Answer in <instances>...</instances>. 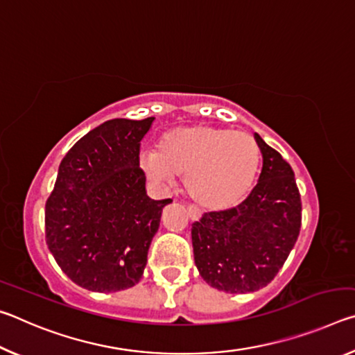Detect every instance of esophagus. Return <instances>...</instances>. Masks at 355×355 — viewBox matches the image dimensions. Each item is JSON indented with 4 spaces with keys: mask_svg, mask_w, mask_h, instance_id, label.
<instances>
[{
    "mask_svg": "<svg viewBox=\"0 0 355 355\" xmlns=\"http://www.w3.org/2000/svg\"><path fill=\"white\" fill-rule=\"evenodd\" d=\"M188 214H189L191 220H199V218H200L199 208H196L194 205H189V207H188Z\"/></svg>",
    "mask_w": 355,
    "mask_h": 355,
    "instance_id": "34e87169",
    "label": "esophagus"
}]
</instances>
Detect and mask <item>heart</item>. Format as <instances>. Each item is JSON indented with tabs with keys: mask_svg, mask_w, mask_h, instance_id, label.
<instances>
[{
	"mask_svg": "<svg viewBox=\"0 0 355 355\" xmlns=\"http://www.w3.org/2000/svg\"><path fill=\"white\" fill-rule=\"evenodd\" d=\"M260 148L248 133L211 125L173 128L161 137L156 153H144L141 167L159 184L184 177L189 196L207 209L241 203L254 186Z\"/></svg>",
	"mask_w": 355,
	"mask_h": 355,
	"instance_id": "1",
	"label": "heart"
}]
</instances>
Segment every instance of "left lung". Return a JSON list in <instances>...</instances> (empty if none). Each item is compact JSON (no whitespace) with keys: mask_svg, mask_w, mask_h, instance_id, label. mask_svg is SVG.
Instances as JSON below:
<instances>
[{"mask_svg":"<svg viewBox=\"0 0 355 355\" xmlns=\"http://www.w3.org/2000/svg\"><path fill=\"white\" fill-rule=\"evenodd\" d=\"M263 155L258 183L239 205L192 224L194 261L209 286L254 293L271 284L300 230V194L291 166L254 133Z\"/></svg>","mask_w":355,"mask_h":355,"instance_id":"obj_1","label":"left lung"}]
</instances>
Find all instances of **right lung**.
Here are the masks:
<instances>
[{
  "label": "right lung",
  "mask_w": 355,
  "mask_h": 355,
  "mask_svg": "<svg viewBox=\"0 0 355 355\" xmlns=\"http://www.w3.org/2000/svg\"><path fill=\"white\" fill-rule=\"evenodd\" d=\"M155 117L112 119L83 136L58 169L45 205L46 244L78 286L116 293L135 286L171 199L147 196L141 141Z\"/></svg>",
  "instance_id": "right-lung-1"
}]
</instances>
